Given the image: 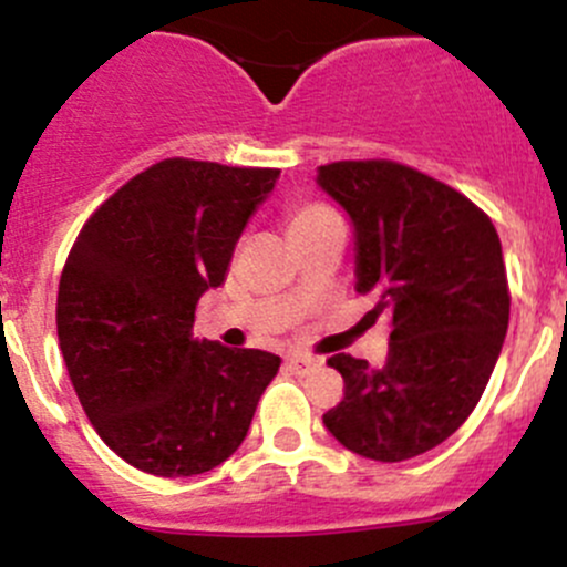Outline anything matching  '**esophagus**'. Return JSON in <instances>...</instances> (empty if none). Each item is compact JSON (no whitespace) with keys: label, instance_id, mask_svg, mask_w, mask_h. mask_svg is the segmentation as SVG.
I'll return each instance as SVG.
<instances>
[{"label":"esophagus","instance_id":"obj_1","mask_svg":"<svg viewBox=\"0 0 567 567\" xmlns=\"http://www.w3.org/2000/svg\"><path fill=\"white\" fill-rule=\"evenodd\" d=\"M288 363H290V369H296V372H312V369H320L323 367V361L320 359H315V355H290L288 359Z\"/></svg>","mask_w":567,"mask_h":567}]
</instances>
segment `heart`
Here are the masks:
<instances>
[{"mask_svg":"<svg viewBox=\"0 0 567 567\" xmlns=\"http://www.w3.org/2000/svg\"><path fill=\"white\" fill-rule=\"evenodd\" d=\"M339 219L329 206L323 204H299L288 212V234L290 238H299L303 234H312V230L323 228V225Z\"/></svg>","mask_w":567,"mask_h":567,"instance_id":"obj_1","label":"heart"}]
</instances>
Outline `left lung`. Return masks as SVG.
Returning <instances> with one entry per match:
<instances>
[{
    "mask_svg": "<svg viewBox=\"0 0 567 567\" xmlns=\"http://www.w3.org/2000/svg\"><path fill=\"white\" fill-rule=\"evenodd\" d=\"M318 187L355 230V290L393 331L380 369L337 353L344 399L323 424L353 454L404 462L467 421L508 331V277L492 219L449 184L391 163L320 165Z\"/></svg>",
    "mask_w": 567,
    "mask_h": 567,
    "instance_id": "8db88e82",
    "label": "left lung"
}]
</instances>
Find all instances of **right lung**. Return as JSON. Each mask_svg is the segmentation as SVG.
Wrapping results in <instances>:
<instances>
[{
    "mask_svg": "<svg viewBox=\"0 0 567 567\" xmlns=\"http://www.w3.org/2000/svg\"><path fill=\"white\" fill-rule=\"evenodd\" d=\"M277 178L163 159L113 193L70 249L59 348L103 443L143 473L187 478L223 464L277 374L279 355L193 337L195 303L225 282Z\"/></svg>",
    "mask_w": 567,
    "mask_h": 567,
    "instance_id": "1",
    "label": "right lung"
}]
</instances>
